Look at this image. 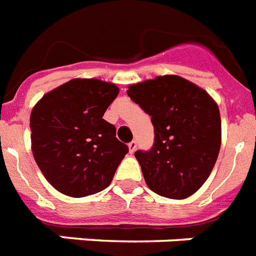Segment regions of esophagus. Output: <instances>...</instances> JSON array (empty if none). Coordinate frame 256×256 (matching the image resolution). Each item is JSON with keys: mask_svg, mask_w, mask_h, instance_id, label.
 <instances>
[{"mask_svg": "<svg viewBox=\"0 0 256 256\" xmlns=\"http://www.w3.org/2000/svg\"><path fill=\"white\" fill-rule=\"evenodd\" d=\"M128 148H130V153H134V150H136V148H138V141H136V140L130 141V144H128Z\"/></svg>", "mask_w": 256, "mask_h": 256, "instance_id": "esophagus-1", "label": "esophagus"}]
</instances>
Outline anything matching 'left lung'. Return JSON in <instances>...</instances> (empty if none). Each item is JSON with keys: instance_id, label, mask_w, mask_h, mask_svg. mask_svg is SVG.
Listing matches in <instances>:
<instances>
[{"instance_id": "1", "label": "left lung", "mask_w": 256, "mask_h": 256, "mask_svg": "<svg viewBox=\"0 0 256 256\" xmlns=\"http://www.w3.org/2000/svg\"><path fill=\"white\" fill-rule=\"evenodd\" d=\"M128 96L150 116L154 142L136 150L149 189L184 200L201 188L220 149V115L205 90L177 75L130 86Z\"/></svg>"}]
</instances>
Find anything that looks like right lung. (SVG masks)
<instances>
[{
  "label": "right lung",
  "instance_id": "right-lung-1",
  "mask_svg": "<svg viewBox=\"0 0 256 256\" xmlns=\"http://www.w3.org/2000/svg\"><path fill=\"white\" fill-rule=\"evenodd\" d=\"M118 88L99 79H72L47 92L30 116L32 150L55 189L70 197L99 193L128 153L103 118Z\"/></svg>",
  "mask_w": 256,
  "mask_h": 256
}]
</instances>
